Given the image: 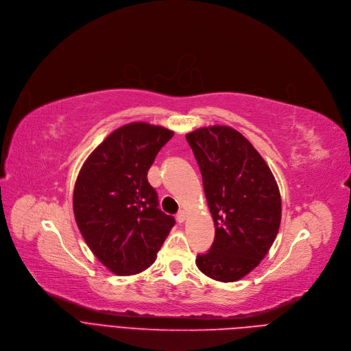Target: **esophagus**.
<instances>
[{
    "label": "esophagus",
    "mask_w": 351,
    "mask_h": 351,
    "mask_svg": "<svg viewBox=\"0 0 351 351\" xmlns=\"http://www.w3.org/2000/svg\"><path fill=\"white\" fill-rule=\"evenodd\" d=\"M186 218H187V213H186V211H183V210H182V211H179V213H178V215H176V221L179 222V224H182V222H184V219H186Z\"/></svg>",
    "instance_id": "obj_1"
}]
</instances>
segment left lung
I'll list each match as a JSON object with an SVG mask.
<instances>
[{"mask_svg":"<svg viewBox=\"0 0 351 351\" xmlns=\"http://www.w3.org/2000/svg\"><path fill=\"white\" fill-rule=\"evenodd\" d=\"M203 176L215 237L196 258L207 277L232 282L265 259L281 221L277 182L262 155L230 125L202 127L186 134Z\"/></svg>","mask_w":351,"mask_h":351,"instance_id":"8db88e82","label":"left lung"}]
</instances>
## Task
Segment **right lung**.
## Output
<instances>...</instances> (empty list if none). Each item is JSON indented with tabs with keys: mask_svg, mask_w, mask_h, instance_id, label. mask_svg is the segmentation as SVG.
Instances as JSON below:
<instances>
[{
	"mask_svg": "<svg viewBox=\"0 0 351 351\" xmlns=\"http://www.w3.org/2000/svg\"><path fill=\"white\" fill-rule=\"evenodd\" d=\"M173 136L144 121L112 132L84 162L74 186L78 230L98 261L117 276L148 269L175 226L158 208L147 173L156 154Z\"/></svg>",
	"mask_w": 351,
	"mask_h": 351,
	"instance_id": "obj_1",
	"label": "right lung"
}]
</instances>
